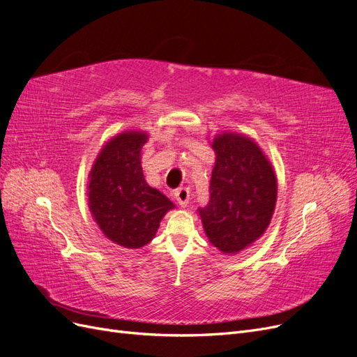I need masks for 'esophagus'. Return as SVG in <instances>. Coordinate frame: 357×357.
Returning <instances> with one entry per match:
<instances>
[{"mask_svg": "<svg viewBox=\"0 0 357 357\" xmlns=\"http://www.w3.org/2000/svg\"><path fill=\"white\" fill-rule=\"evenodd\" d=\"M174 197H176V199H177V202H178L180 207H186V205L189 204L190 190H189V188H180V189H177V190H176Z\"/></svg>", "mask_w": 357, "mask_h": 357, "instance_id": "34e87169", "label": "esophagus"}]
</instances>
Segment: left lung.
Segmentation results:
<instances>
[{"instance_id":"1","label":"left lung","mask_w":357,"mask_h":357,"mask_svg":"<svg viewBox=\"0 0 357 357\" xmlns=\"http://www.w3.org/2000/svg\"><path fill=\"white\" fill-rule=\"evenodd\" d=\"M215 164L210 201L198 208L205 235L223 255H236L261 238L273 219L277 177L252 138L236 132L214 137Z\"/></svg>"}]
</instances>
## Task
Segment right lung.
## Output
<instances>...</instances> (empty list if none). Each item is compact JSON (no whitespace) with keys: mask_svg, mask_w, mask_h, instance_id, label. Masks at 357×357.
<instances>
[{"mask_svg":"<svg viewBox=\"0 0 357 357\" xmlns=\"http://www.w3.org/2000/svg\"><path fill=\"white\" fill-rule=\"evenodd\" d=\"M149 135L126 131L113 137L89 172V208L110 241L139 248L153 240L162 218L174 208L164 193L143 176L142 149Z\"/></svg>","mask_w":357,"mask_h":357,"instance_id":"obj_1","label":"right lung"}]
</instances>
